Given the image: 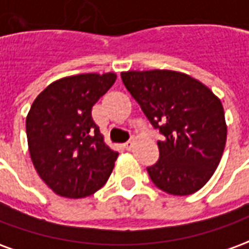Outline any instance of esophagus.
<instances>
[{"label":"esophagus","mask_w":249,"mask_h":249,"mask_svg":"<svg viewBox=\"0 0 249 249\" xmlns=\"http://www.w3.org/2000/svg\"><path fill=\"white\" fill-rule=\"evenodd\" d=\"M123 148H124L125 151H130V149L133 148V142H132V141H128V142H125L124 145H123Z\"/></svg>","instance_id":"1"}]
</instances>
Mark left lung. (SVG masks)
<instances>
[{
    "label": "left lung",
    "mask_w": 249,
    "mask_h": 249,
    "mask_svg": "<svg viewBox=\"0 0 249 249\" xmlns=\"http://www.w3.org/2000/svg\"><path fill=\"white\" fill-rule=\"evenodd\" d=\"M125 88L164 140L159 161L146 168L157 188L175 196L197 192L219 165L227 124L219 97L185 73L165 69L123 71Z\"/></svg>",
    "instance_id": "left-lung-1"
}]
</instances>
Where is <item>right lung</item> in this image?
Listing matches in <instances>:
<instances>
[{
	"label": "right lung",
	"mask_w": 249,
	"mask_h": 249,
	"mask_svg": "<svg viewBox=\"0 0 249 249\" xmlns=\"http://www.w3.org/2000/svg\"><path fill=\"white\" fill-rule=\"evenodd\" d=\"M114 73L64 77L37 96L26 117L32 161L62 197L81 198L107 183L119 156L105 142L92 108L116 81Z\"/></svg>",
	"instance_id": "1"
}]
</instances>
